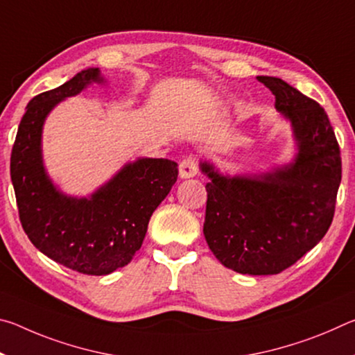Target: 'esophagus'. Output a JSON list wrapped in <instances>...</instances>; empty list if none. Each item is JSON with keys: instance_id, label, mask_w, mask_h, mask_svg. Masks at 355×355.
<instances>
[{"instance_id": "1", "label": "esophagus", "mask_w": 355, "mask_h": 355, "mask_svg": "<svg viewBox=\"0 0 355 355\" xmlns=\"http://www.w3.org/2000/svg\"><path fill=\"white\" fill-rule=\"evenodd\" d=\"M178 171H180V177L182 178L196 177L197 172H199V164H197V159L194 158V156H188V158H184L182 163H180Z\"/></svg>"}]
</instances>
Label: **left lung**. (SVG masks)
Masks as SVG:
<instances>
[{"label":"left lung","mask_w":355,"mask_h":355,"mask_svg":"<svg viewBox=\"0 0 355 355\" xmlns=\"http://www.w3.org/2000/svg\"><path fill=\"white\" fill-rule=\"evenodd\" d=\"M291 122L297 153L293 163L252 177L222 175L203 161L209 249L239 274L285 271L321 241L332 224L341 182V156L326 111L274 76H257Z\"/></svg>","instance_id":"left-lung-1"}]
</instances>
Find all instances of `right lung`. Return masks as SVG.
Listing matches in <instances>:
<instances>
[{
    "label": "right lung",
    "instance_id": "obj_1",
    "mask_svg": "<svg viewBox=\"0 0 355 355\" xmlns=\"http://www.w3.org/2000/svg\"><path fill=\"white\" fill-rule=\"evenodd\" d=\"M92 83H103L98 69L81 70L29 101L12 147L10 178L21 227L35 248L76 272L106 275L127 266L141 249L150 218L177 182L178 164L139 158L91 197L62 194L45 172L42 128L59 101Z\"/></svg>",
    "mask_w": 355,
    "mask_h": 355
}]
</instances>
